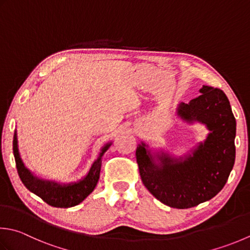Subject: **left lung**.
Wrapping results in <instances>:
<instances>
[{"mask_svg": "<svg viewBox=\"0 0 250 250\" xmlns=\"http://www.w3.org/2000/svg\"><path fill=\"white\" fill-rule=\"evenodd\" d=\"M188 104L181 103L178 115L187 121H199L210 133L193 155L184 160L157 154L160 165L142 143L136 148L142 182L159 202L187 209L211 199L223 188L235 161L236 121L227 95L218 87L204 85Z\"/></svg>", "mask_w": 250, "mask_h": 250, "instance_id": "8db88e82", "label": "left lung"}]
</instances>
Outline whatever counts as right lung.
I'll return each instance as SVG.
<instances>
[{
    "label": "right lung",
    "instance_id": "add662e5",
    "mask_svg": "<svg viewBox=\"0 0 250 250\" xmlns=\"http://www.w3.org/2000/svg\"><path fill=\"white\" fill-rule=\"evenodd\" d=\"M110 143L102 148L100 157L92 165L89 173L84 179L77 183L62 185L56 182H52V181L40 180L34 177L30 171L24 167L21 156H19L16 132L14 134L13 141L14 157L15 161H16L17 171L21 182L30 192L36 194L46 204L57 208H69L77 206L78 204L84 200L94 190L97 181L100 179L102 156L108 149Z\"/></svg>",
    "mask_w": 250,
    "mask_h": 250
}]
</instances>
